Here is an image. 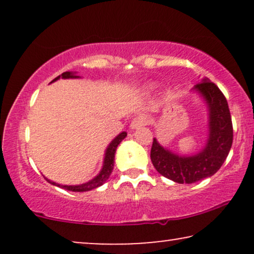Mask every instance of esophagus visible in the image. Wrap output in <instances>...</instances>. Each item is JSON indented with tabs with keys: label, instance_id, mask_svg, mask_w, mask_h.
I'll return each mask as SVG.
<instances>
[{
	"label": "esophagus",
	"instance_id": "1",
	"mask_svg": "<svg viewBox=\"0 0 254 254\" xmlns=\"http://www.w3.org/2000/svg\"><path fill=\"white\" fill-rule=\"evenodd\" d=\"M147 123H148L147 117L143 116V114L135 117L130 123V129H137V128L143 127V126H145V125H147Z\"/></svg>",
	"mask_w": 254,
	"mask_h": 254
}]
</instances>
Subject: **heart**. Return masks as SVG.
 I'll use <instances>...</instances> for the list:
<instances>
[{
	"instance_id": "heart-1",
	"label": "heart",
	"mask_w": 254,
	"mask_h": 254,
	"mask_svg": "<svg viewBox=\"0 0 254 254\" xmlns=\"http://www.w3.org/2000/svg\"><path fill=\"white\" fill-rule=\"evenodd\" d=\"M149 86H150V88H154V84H150Z\"/></svg>"
}]
</instances>
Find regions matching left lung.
Returning <instances> with one entry per match:
<instances>
[{
	"mask_svg": "<svg viewBox=\"0 0 254 254\" xmlns=\"http://www.w3.org/2000/svg\"><path fill=\"white\" fill-rule=\"evenodd\" d=\"M192 91L204 100L208 111V138L195 155L180 156L154 138L150 158L155 169L178 184H193L215 175L228 157L232 145V123L228 102L221 90L208 78L194 85Z\"/></svg>",
	"mask_w": 254,
	"mask_h": 254,
	"instance_id": "1",
	"label": "left lung"
}]
</instances>
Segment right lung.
Listing matches in <instances>:
<instances>
[{
	"label": "right lung",
	"instance_id": "add662e5",
	"mask_svg": "<svg viewBox=\"0 0 254 254\" xmlns=\"http://www.w3.org/2000/svg\"><path fill=\"white\" fill-rule=\"evenodd\" d=\"M60 77L64 78V79L65 78H79V76L76 75V72L65 71V72H64V74H61L60 76H58L57 78H54L51 83L58 81V79ZM126 136H127L126 131H123V133L117 135V136L114 137L112 141H111L109 147H107L106 150H105V156H104V162H103L102 170H100V172L95 177V178L89 180L88 183L79 184V185H61V184H57V183L52 182V180L47 179V178H46V180L50 184H52V185L61 187V189H64L67 190H71V192H88V190H91L93 189H97V187L102 186L103 184L110 178L111 172H112V170H113L114 155H116V150H117L118 145L120 144V142L123 141Z\"/></svg>",
	"mask_w": 254,
	"mask_h": 254
}]
</instances>
